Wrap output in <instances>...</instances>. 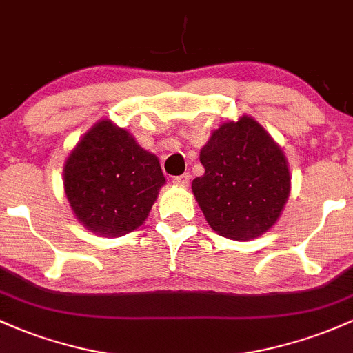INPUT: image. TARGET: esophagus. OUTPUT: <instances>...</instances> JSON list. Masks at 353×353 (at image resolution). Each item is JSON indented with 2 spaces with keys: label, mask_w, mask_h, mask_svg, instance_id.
<instances>
[{
  "label": "esophagus",
  "mask_w": 353,
  "mask_h": 353,
  "mask_svg": "<svg viewBox=\"0 0 353 353\" xmlns=\"http://www.w3.org/2000/svg\"><path fill=\"white\" fill-rule=\"evenodd\" d=\"M173 183L180 185V187H187V185L190 183V175H188V173H183V175H178V176L173 178Z\"/></svg>",
  "instance_id": "esophagus-1"
}]
</instances>
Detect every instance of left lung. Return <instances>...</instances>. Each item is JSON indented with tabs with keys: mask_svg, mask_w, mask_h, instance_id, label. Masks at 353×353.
<instances>
[{
	"mask_svg": "<svg viewBox=\"0 0 353 353\" xmlns=\"http://www.w3.org/2000/svg\"><path fill=\"white\" fill-rule=\"evenodd\" d=\"M200 163L205 173L192 181V192L219 236L249 241L274 225L290 196V168L256 119L223 123L200 150Z\"/></svg>",
	"mask_w": 353,
	"mask_h": 353,
	"instance_id": "left-lung-1",
	"label": "left lung"
}]
</instances>
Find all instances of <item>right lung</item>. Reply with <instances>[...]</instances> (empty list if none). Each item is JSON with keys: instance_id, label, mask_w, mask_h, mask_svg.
I'll use <instances>...</instances> for the list:
<instances>
[{"instance_id": "add662e5", "label": "right lung", "mask_w": 353, "mask_h": 353, "mask_svg": "<svg viewBox=\"0 0 353 353\" xmlns=\"http://www.w3.org/2000/svg\"><path fill=\"white\" fill-rule=\"evenodd\" d=\"M163 185L158 158L109 119L85 132L63 166V188L75 217L105 237L143 225Z\"/></svg>"}]
</instances>
